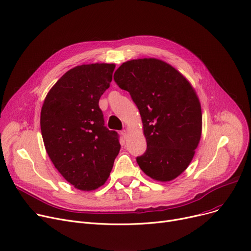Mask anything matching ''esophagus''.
Returning a JSON list of instances; mask_svg holds the SVG:
<instances>
[{
  "label": "esophagus",
  "mask_w": 251,
  "mask_h": 251,
  "mask_svg": "<svg viewBox=\"0 0 251 251\" xmlns=\"http://www.w3.org/2000/svg\"><path fill=\"white\" fill-rule=\"evenodd\" d=\"M121 134H122V136H123L124 138H126V136H127V131H126L125 129H123V130L121 131Z\"/></svg>",
  "instance_id": "esophagus-1"
}]
</instances>
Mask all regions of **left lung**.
<instances>
[{"label":"left lung","mask_w":251,"mask_h":251,"mask_svg":"<svg viewBox=\"0 0 251 251\" xmlns=\"http://www.w3.org/2000/svg\"><path fill=\"white\" fill-rule=\"evenodd\" d=\"M114 79L141 116L148 149L136 157L138 166L153 180H174L191 163L201 136V105L194 88L178 70L154 58L123 63Z\"/></svg>","instance_id":"obj_1"}]
</instances>
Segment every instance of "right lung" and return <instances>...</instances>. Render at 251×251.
Masks as SVG:
<instances>
[{
    "label": "right lung",
    "instance_id": "add662e5",
    "mask_svg": "<svg viewBox=\"0 0 251 251\" xmlns=\"http://www.w3.org/2000/svg\"><path fill=\"white\" fill-rule=\"evenodd\" d=\"M115 67L107 63L76 66L50 89L43 103L46 151L60 174L82 191L103 185L121 148L118 133L104 126L99 107Z\"/></svg>",
    "mask_w": 251,
    "mask_h": 251
}]
</instances>
